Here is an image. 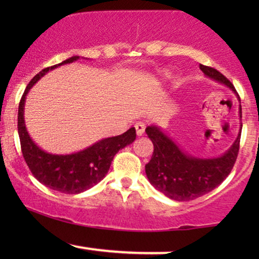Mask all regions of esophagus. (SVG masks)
Returning a JSON list of instances; mask_svg holds the SVG:
<instances>
[{"label": "esophagus", "mask_w": 259, "mask_h": 259, "mask_svg": "<svg viewBox=\"0 0 259 259\" xmlns=\"http://www.w3.org/2000/svg\"><path fill=\"white\" fill-rule=\"evenodd\" d=\"M145 124L141 123V121H139V123L135 124V129H136V135L138 136H142L145 133Z\"/></svg>", "instance_id": "34e87169"}]
</instances>
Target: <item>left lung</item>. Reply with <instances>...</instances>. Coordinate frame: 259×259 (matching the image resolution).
Wrapping results in <instances>:
<instances>
[{
    "label": "left lung",
    "mask_w": 259,
    "mask_h": 259,
    "mask_svg": "<svg viewBox=\"0 0 259 259\" xmlns=\"http://www.w3.org/2000/svg\"><path fill=\"white\" fill-rule=\"evenodd\" d=\"M200 69L207 78L225 85L237 96L233 84L218 70L202 64ZM239 117L241 119V105ZM241 129L242 124L236 140L227 152L213 158H200L180 148L160 126L154 124L147 126L145 132L154 147L151 160L145 165L148 181L163 195L175 201H191L208 194L230 174L239 153Z\"/></svg>",
    "instance_id": "8db88e82"
}]
</instances>
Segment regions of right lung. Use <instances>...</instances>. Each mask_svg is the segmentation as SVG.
I'll return each mask as SVG.
<instances>
[{
  "label": "right lung",
  "instance_id": "add662e5",
  "mask_svg": "<svg viewBox=\"0 0 259 259\" xmlns=\"http://www.w3.org/2000/svg\"><path fill=\"white\" fill-rule=\"evenodd\" d=\"M79 58V56H73L62 63L45 68L36 74L26 86L18 108V134L20 139V147L23 157L32 175L45 186L69 195L84 192L99 184L108 173L113 157L121 148L133 144L136 139L135 127H130L121 135L102 139L78 152L55 154L44 151L30 138L24 119L26 95L32 86L50 70L56 69L61 65L73 63Z\"/></svg>",
  "mask_w": 259,
  "mask_h": 259
}]
</instances>
